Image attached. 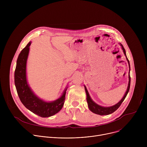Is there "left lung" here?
I'll return each mask as SVG.
<instances>
[{"instance_id": "8db88e82", "label": "left lung", "mask_w": 147, "mask_h": 147, "mask_svg": "<svg viewBox=\"0 0 147 147\" xmlns=\"http://www.w3.org/2000/svg\"><path fill=\"white\" fill-rule=\"evenodd\" d=\"M120 45H121V48L123 49V51L124 52V54L125 56V57H126V59L128 61L129 66V69H130L129 70V84H128V87H127V91H126V92H125V93L124 96L123 97V98L117 103L115 105L110 107H101V106L99 105L96 104L95 102H94L92 100V99L91 98V97H90V96L89 95V93H88V92L87 91V89L86 87L84 86V88H85V90H86V95H87V103H88V108H89L90 110L92 112H93V113H94L95 114L102 116V115H109V114H111V113H113L121 105V103L123 102V100H124L125 97H126V96H127V94H128V92L129 91L130 87V80H131L130 76V63H129V59L127 57L126 53H125V51L123 46L121 44H120Z\"/></svg>"}]
</instances>
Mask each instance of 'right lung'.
Segmentation results:
<instances>
[{"instance_id":"right-lung-1","label":"right lung","mask_w":147,"mask_h":147,"mask_svg":"<svg viewBox=\"0 0 147 147\" xmlns=\"http://www.w3.org/2000/svg\"><path fill=\"white\" fill-rule=\"evenodd\" d=\"M31 42L22 51L17 60L14 71V84L19 98L24 107L42 117H48L58 113L63 106L67 88L62 95L52 102H45L39 98L29 87L26 77L27 60Z\"/></svg>"}]
</instances>
